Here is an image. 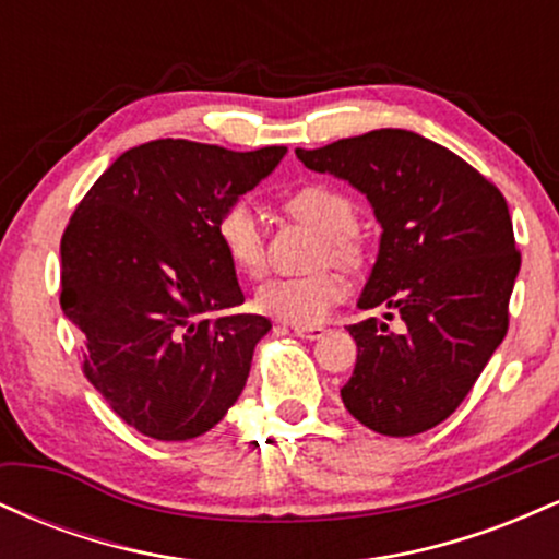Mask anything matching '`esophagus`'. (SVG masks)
<instances>
[{"instance_id": "obj_1", "label": "esophagus", "mask_w": 559, "mask_h": 559, "mask_svg": "<svg viewBox=\"0 0 559 559\" xmlns=\"http://www.w3.org/2000/svg\"><path fill=\"white\" fill-rule=\"evenodd\" d=\"M292 331L297 333L299 338H310V342H316V338H320L325 333L323 325H292Z\"/></svg>"}]
</instances>
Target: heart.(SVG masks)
<instances>
[{
  "instance_id": "b5f03b06",
  "label": "heart",
  "mask_w": 559,
  "mask_h": 559,
  "mask_svg": "<svg viewBox=\"0 0 559 559\" xmlns=\"http://www.w3.org/2000/svg\"><path fill=\"white\" fill-rule=\"evenodd\" d=\"M286 210L297 221L320 234L318 260L338 265H357L362 260V243L355 234L357 213L352 199L329 183H305L286 197ZM217 241L236 271L262 275L267 262L265 230L260 210L249 199H236L223 210L215 226ZM344 297V281L333 271L265 281L254 294V307L262 316L294 325H316Z\"/></svg>"
}]
</instances>
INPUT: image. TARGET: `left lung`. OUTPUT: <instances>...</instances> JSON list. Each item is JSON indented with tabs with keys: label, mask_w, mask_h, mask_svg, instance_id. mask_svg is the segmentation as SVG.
I'll list each match as a JSON object with an SVG mask.
<instances>
[{
	"label": "left lung",
	"mask_w": 559,
	"mask_h": 559,
	"mask_svg": "<svg viewBox=\"0 0 559 559\" xmlns=\"http://www.w3.org/2000/svg\"><path fill=\"white\" fill-rule=\"evenodd\" d=\"M305 168L349 181L381 223V247L360 310L386 307L404 329L376 318L349 325L357 342L344 407L383 436H415L447 420L502 344L521 271L502 191L476 168L402 128L297 150Z\"/></svg>",
	"instance_id": "1"
}]
</instances>
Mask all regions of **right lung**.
<instances>
[{
  "mask_svg": "<svg viewBox=\"0 0 559 559\" xmlns=\"http://www.w3.org/2000/svg\"><path fill=\"white\" fill-rule=\"evenodd\" d=\"M284 155L150 141L115 159L70 217L62 312L83 333V373L139 433L194 439L239 400L271 320L234 312L243 292L215 226Z\"/></svg>",
  "mask_w": 559,
  "mask_h": 559,
  "instance_id": "obj_1",
  "label": "right lung"
}]
</instances>
